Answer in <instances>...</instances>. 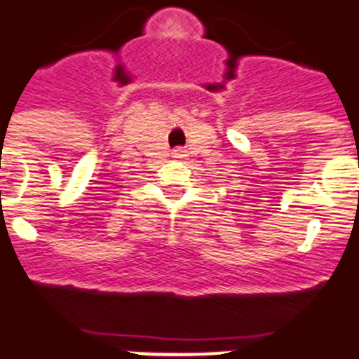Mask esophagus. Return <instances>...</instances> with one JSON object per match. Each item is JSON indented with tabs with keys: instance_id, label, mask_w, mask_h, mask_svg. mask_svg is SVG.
Returning <instances> with one entry per match:
<instances>
[{
	"instance_id": "34e87169",
	"label": "esophagus",
	"mask_w": 359,
	"mask_h": 359,
	"mask_svg": "<svg viewBox=\"0 0 359 359\" xmlns=\"http://www.w3.org/2000/svg\"><path fill=\"white\" fill-rule=\"evenodd\" d=\"M171 156H173L175 160H180V158H184L186 154H184V151H182V149H175V151L171 152Z\"/></svg>"
}]
</instances>
